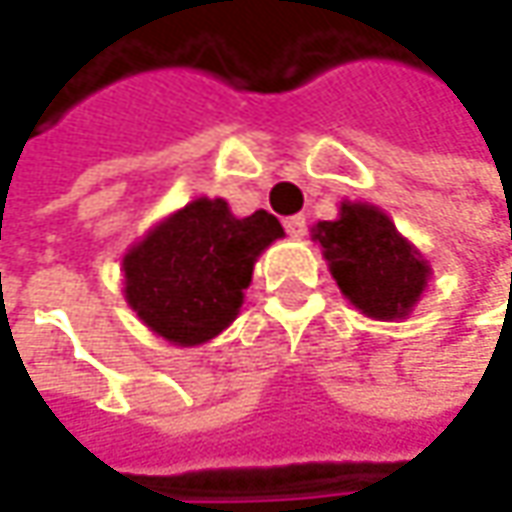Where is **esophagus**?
Segmentation results:
<instances>
[{
	"label": "esophagus",
	"instance_id": "esophagus-1",
	"mask_svg": "<svg viewBox=\"0 0 512 512\" xmlns=\"http://www.w3.org/2000/svg\"><path fill=\"white\" fill-rule=\"evenodd\" d=\"M285 230L290 239H305L307 236V219L299 213V216H290L285 219Z\"/></svg>",
	"mask_w": 512,
	"mask_h": 512
}]
</instances>
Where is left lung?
Wrapping results in <instances>:
<instances>
[{"mask_svg": "<svg viewBox=\"0 0 512 512\" xmlns=\"http://www.w3.org/2000/svg\"><path fill=\"white\" fill-rule=\"evenodd\" d=\"M313 239L336 285L364 316L393 322L410 316L427 287L430 265L390 216L367 202H342L339 219L319 222Z\"/></svg>", "mask_w": 512, "mask_h": 512, "instance_id": "8db88e82", "label": "left lung"}]
</instances>
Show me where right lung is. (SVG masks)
Returning <instances> with one entry per match:
<instances>
[{"label":"right lung","mask_w":512,"mask_h":512,"mask_svg":"<svg viewBox=\"0 0 512 512\" xmlns=\"http://www.w3.org/2000/svg\"><path fill=\"white\" fill-rule=\"evenodd\" d=\"M282 236L267 210L236 219L225 199L199 196L125 253V299L156 336L210 342L239 316L256 259Z\"/></svg>","instance_id":"right-lung-1"}]
</instances>
